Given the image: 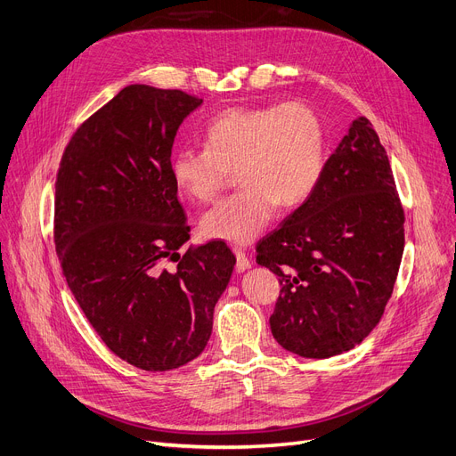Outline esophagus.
I'll return each mask as SVG.
<instances>
[{"mask_svg": "<svg viewBox=\"0 0 456 456\" xmlns=\"http://www.w3.org/2000/svg\"><path fill=\"white\" fill-rule=\"evenodd\" d=\"M233 252H235V258H238V262H235V271H238V273L247 271V269L250 267V260L247 258L245 250H241V248H235Z\"/></svg>", "mask_w": 456, "mask_h": 456, "instance_id": "esophagus-1", "label": "esophagus"}]
</instances>
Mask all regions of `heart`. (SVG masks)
<instances>
[{
	"label": "heart",
	"mask_w": 456,
	"mask_h": 456,
	"mask_svg": "<svg viewBox=\"0 0 456 456\" xmlns=\"http://www.w3.org/2000/svg\"><path fill=\"white\" fill-rule=\"evenodd\" d=\"M325 123L314 106L288 101L233 106L209 121L204 148H181L170 160L177 189L213 202L238 170V192L218 202L200 228L211 240L250 243L279 206L296 208L318 187L325 168Z\"/></svg>",
	"instance_id": "heart-1"
}]
</instances>
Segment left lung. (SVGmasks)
<instances>
[{
  "label": "left lung",
  "instance_id": "8db88e82",
  "mask_svg": "<svg viewBox=\"0 0 456 456\" xmlns=\"http://www.w3.org/2000/svg\"><path fill=\"white\" fill-rule=\"evenodd\" d=\"M256 252L281 282L269 325L284 350L325 359L369 337L403 260L404 208L367 118L352 123L314 192Z\"/></svg>",
  "mask_w": 456,
  "mask_h": 456
}]
</instances>
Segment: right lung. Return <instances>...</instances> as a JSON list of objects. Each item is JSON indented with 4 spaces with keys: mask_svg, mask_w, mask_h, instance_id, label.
Instances as JSON below:
<instances>
[{
    "mask_svg": "<svg viewBox=\"0 0 456 456\" xmlns=\"http://www.w3.org/2000/svg\"><path fill=\"white\" fill-rule=\"evenodd\" d=\"M200 104L181 89L123 87L70 136L56 177L53 243L72 296L108 348L150 372L204 352L235 265L224 241L177 252L191 226L170 157Z\"/></svg>",
    "mask_w": 456,
    "mask_h": 456,
    "instance_id": "1",
    "label": "right lung"
}]
</instances>
